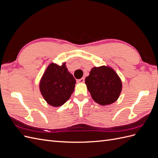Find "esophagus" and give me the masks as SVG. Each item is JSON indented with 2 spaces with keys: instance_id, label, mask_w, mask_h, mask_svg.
I'll return each mask as SVG.
<instances>
[{
  "instance_id": "esophagus-1",
  "label": "esophagus",
  "mask_w": 158,
  "mask_h": 158,
  "mask_svg": "<svg viewBox=\"0 0 158 158\" xmlns=\"http://www.w3.org/2000/svg\"><path fill=\"white\" fill-rule=\"evenodd\" d=\"M84 81H85L84 78H80V79L77 80V82H78V83H84Z\"/></svg>"
}]
</instances>
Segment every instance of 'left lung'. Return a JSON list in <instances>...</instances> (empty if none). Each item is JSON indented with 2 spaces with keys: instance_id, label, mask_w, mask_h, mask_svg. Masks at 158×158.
Instances as JSON below:
<instances>
[{
  "instance_id": "8db88e82",
  "label": "left lung",
  "mask_w": 158,
  "mask_h": 158,
  "mask_svg": "<svg viewBox=\"0 0 158 158\" xmlns=\"http://www.w3.org/2000/svg\"><path fill=\"white\" fill-rule=\"evenodd\" d=\"M85 83L94 101L102 106L116 102L122 89L120 78L112 69L102 66L94 67Z\"/></svg>"
}]
</instances>
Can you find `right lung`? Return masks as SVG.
Segmentation results:
<instances>
[{
  "label": "right lung",
  "mask_w": 158,
  "mask_h": 158,
  "mask_svg": "<svg viewBox=\"0 0 158 158\" xmlns=\"http://www.w3.org/2000/svg\"><path fill=\"white\" fill-rule=\"evenodd\" d=\"M65 64H50L40 81L41 93L51 106H61L74 92L76 80Z\"/></svg>",
  "instance_id": "add662e5"
}]
</instances>
